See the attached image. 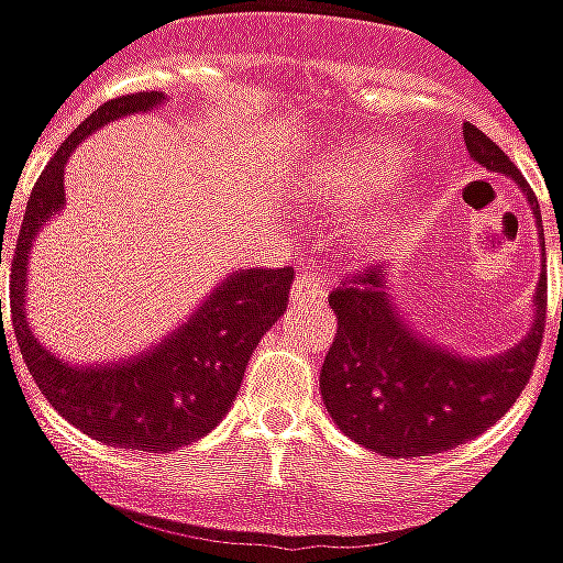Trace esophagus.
<instances>
[{"instance_id":"34e87169","label":"esophagus","mask_w":563,"mask_h":563,"mask_svg":"<svg viewBox=\"0 0 563 563\" xmlns=\"http://www.w3.org/2000/svg\"><path fill=\"white\" fill-rule=\"evenodd\" d=\"M323 278L321 273L314 269H299L297 278H294V287H290V297L294 299H318L323 297Z\"/></svg>"}]
</instances>
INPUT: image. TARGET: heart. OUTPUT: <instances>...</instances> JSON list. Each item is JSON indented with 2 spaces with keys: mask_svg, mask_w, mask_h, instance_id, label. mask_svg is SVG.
<instances>
[{
  "mask_svg": "<svg viewBox=\"0 0 563 563\" xmlns=\"http://www.w3.org/2000/svg\"><path fill=\"white\" fill-rule=\"evenodd\" d=\"M401 152L393 143H342L311 164L302 191L311 207L354 209L368 203L399 174Z\"/></svg>",
  "mask_w": 563,
  "mask_h": 563,
  "instance_id": "heart-1",
  "label": "heart"
}]
</instances>
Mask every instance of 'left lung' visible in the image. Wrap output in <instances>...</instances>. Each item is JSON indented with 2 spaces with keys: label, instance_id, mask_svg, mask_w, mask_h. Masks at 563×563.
Returning <instances> with one entry per match:
<instances>
[{
  "label": "left lung",
  "instance_id": "left-lung-1",
  "mask_svg": "<svg viewBox=\"0 0 563 563\" xmlns=\"http://www.w3.org/2000/svg\"><path fill=\"white\" fill-rule=\"evenodd\" d=\"M471 158L519 183L543 231L534 191L510 155L465 122ZM537 314L522 342L486 360L450 354L401 321L384 266L354 273L330 294L335 339L321 366L327 411L351 441L393 459L444 453L483 434L528 387L545 330V273L537 285ZM563 321V306H561Z\"/></svg>",
  "mask_w": 563,
  "mask_h": 563
}]
</instances>
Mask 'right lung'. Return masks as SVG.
Here are the masks:
<instances>
[{"instance_id": "1", "label": "right lung", "mask_w": 563, "mask_h": 563, "mask_svg": "<svg viewBox=\"0 0 563 563\" xmlns=\"http://www.w3.org/2000/svg\"><path fill=\"white\" fill-rule=\"evenodd\" d=\"M162 92H131L101 104L68 134L29 195L11 254V327L29 375L65 420L101 444L167 453L216 429L240 393L264 332L285 314L294 269H245L221 282L164 342L110 366H74L29 330L26 273L32 240L65 203V164L89 134L113 119L158 108ZM2 261V245H0ZM2 327V302H0Z\"/></svg>"}]
</instances>
